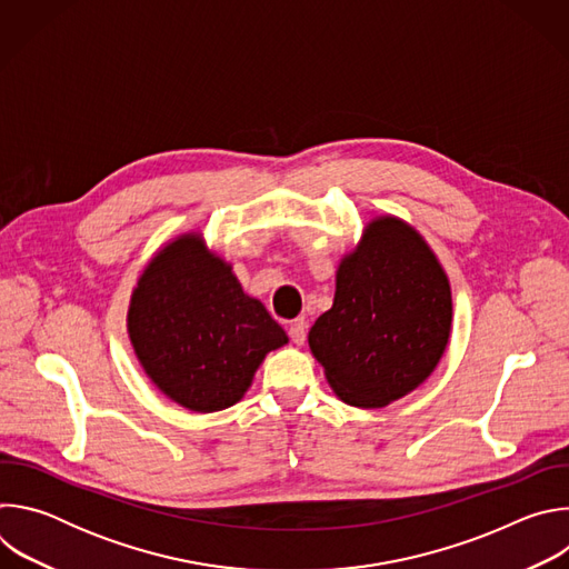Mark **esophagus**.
<instances>
[{"mask_svg": "<svg viewBox=\"0 0 569 569\" xmlns=\"http://www.w3.org/2000/svg\"><path fill=\"white\" fill-rule=\"evenodd\" d=\"M306 331H308V321H306L303 317L290 321L288 333H290V340H292L297 347H301V345L306 342Z\"/></svg>", "mask_w": 569, "mask_h": 569, "instance_id": "obj_1", "label": "esophagus"}]
</instances>
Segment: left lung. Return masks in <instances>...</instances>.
Segmentation results:
<instances>
[{"label":"left lung","mask_w":569,"mask_h":569,"mask_svg":"<svg viewBox=\"0 0 569 569\" xmlns=\"http://www.w3.org/2000/svg\"><path fill=\"white\" fill-rule=\"evenodd\" d=\"M450 331L443 266L410 222L387 213L342 257L333 306L312 323L308 347L340 400L376 410L432 376Z\"/></svg>","instance_id":"left-lung-1"}]
</instances>
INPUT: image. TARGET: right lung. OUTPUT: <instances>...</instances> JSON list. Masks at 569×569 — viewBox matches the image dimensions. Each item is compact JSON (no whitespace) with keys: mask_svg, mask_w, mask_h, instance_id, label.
<instances>
[{"mask_svg":"<svg viewBox=\"0 0 569 569\" xmlns=\"http://www.w3.org/2000/svg\"><path fill=\"white\" fill-rule=\"evenodd\" d=\"M126 321L143 373L196 415L231 408L266 356L288 345L266 306L242 290L231 263L207 248L202 231L167 240L148 259Z\"/></svg>","mask_w":569,"mask_h":569,"instance_id":"right-lung-1","label":"right lung"}]
</instances>
